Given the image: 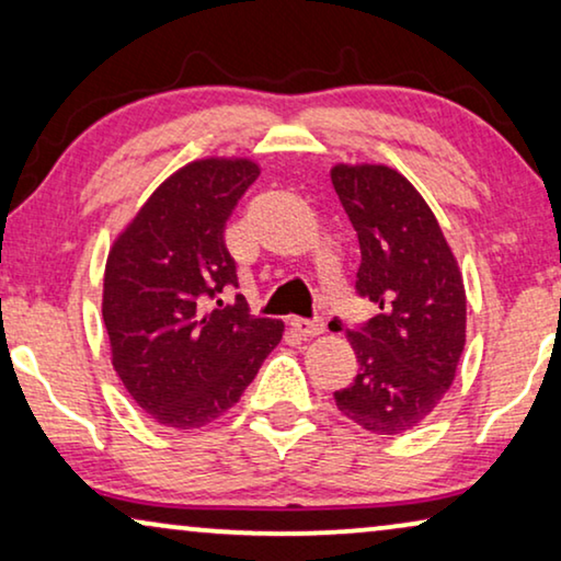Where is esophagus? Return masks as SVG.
Segmentation results:
<instances>
[{"label":"esophagus","instance_id":"1","mask_svg":"<svg viewBox=\"0 0 561 561\" xmlns=\"http://www.w3.org/2000/svg\"><path fill=\"white\" fill-rule=\"evenodd\" d=\"M290 327H294L301 336H317V334L324 332V321H321V319L296 317V319H290Z\"/></svg>","mask_w":561,"mask_h":561}]
</instances>
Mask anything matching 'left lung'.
Wrapping results in <instances>:
<instances>
[{
  "label": "left lung",
  "mask_w": 561,
  "mask_h": 561,
  "mask_svg": "<svg viewBox=\"0 0 561 561\" xmlns=\"http://www.w3.org/2000/svg\"><path fill=\"white\" fill-rule=\"evenodd\" d=\"M359 240L357 296L378 313L347 329L357 375L334 401L350 421L393 436L419 426L455 380L465 350L462 275L424 198L388 165H334Z\"/></svg>",
  "instance_id": "left-lung-1"
}]
</instances>
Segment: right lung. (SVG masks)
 <instances>
[{
	"instance_id": "obj_1",
	"label": "right lung",
	"mask_w": 561,
	"mask_h": 561,
	"mask_svg": "<svg viewBox=\"0 0 561 561\" xmlns=\"http://www.w3.org/2000/svg\"><path fill=\"white\" fill-rule=\"evenodd\" d=\"M260 168L196 160L160 183L117 237L104 271L112 365L152 421L198 428L240 401L283 336V321L252 317L237 288L225 227Z\"/></svg>"
}]
</instances>
